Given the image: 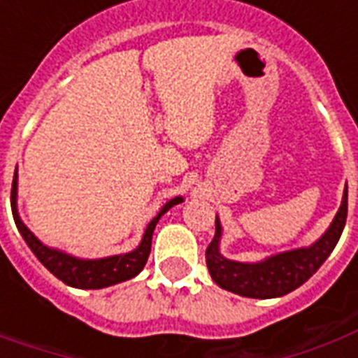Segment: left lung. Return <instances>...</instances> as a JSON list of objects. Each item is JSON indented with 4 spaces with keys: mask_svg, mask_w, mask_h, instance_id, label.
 Masks as SVG:
<instances>
[{
    "mask_svg": "<svg viewBox=\"0 0 358 358\" xmlns=\"http://www.w3.org/2000/svg\"><path fill=\"white\" fill-rule=\"evenodd\" d=\"M347 220V186L341 199L338 215L334 218L330 228L326 230L320 240L313 243L310 248L293 249L280 255L264 259L261 263H236L230 259H224L218 251L220 241V222L217 218V232L205 251L207 268L210 278L217 282L222 289L238 293L241 297H253V299H272L282 297L285 293L297 289L301 284H305L316 270L322 266L328 259L339 236L343 232Z\"/></svg>",
    "mask_w": 358,
    "mask_h": 358,
    "instance_id": "8db88e82",
    "label": "left lung"
}]
</instances>
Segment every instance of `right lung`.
<instances>
[{
	"mask_svg": "<svg viewBox=\"0 0 358 358\" xmlns=\"http://www.w3.org/2000/svg\"><path fill=\"white\" fill-rule=\"evenodd\" d=\"M178 203H182V197H174V199H171L164 205L161 213L149 222L148 228H145V234H143V240L138 245V249H134L132 253L86 261V259H76V257L61 253L57 249L45 248L42 241L38 240L34 234L22 224L19 213H17V171H15V176H13L11 209L15 224L19 228L20 236L24 238L28 248L32 249V253L38 257V261L50 270L53 276H57L66 285L80 287V289H101V287L115 285L118 282H124V280H130L136 274H140L141 268L148 263L149 251H151V238H153V230H155L159 218L163 217L171 207L178 205Z\"/></svg>",
	"mask_w": 358,
	"mask_h": 358,
	"instance_id": "right-lung-1",
	"label": "right lung"
}]
</instances>
